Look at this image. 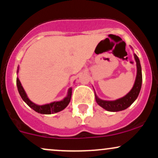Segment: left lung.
Here are the masks:
<instances>
[{
	"label": "left lung",
	"mask_w": 158,
	"mask_h": 158,
	"mask_svg": "<svg viewBox=\"0 0 158 158\" xmlns=\"http://www.w3.org/2000/svg\"><path fill=\"white\" fill-rule=\"evenodd\" d=\"M134 56H135L136 64H137V76H136L133 88L126 96H124L122 98H119L118 99H116V100L108 101L99 99L97 96V94H95L96 102L99 106H101L106 110L116 112L126 109L135 102L138 97L141 89V86H142V70H141V65L139 58L135 53H134Z\"/></svg>",
	"instance_id": "1"
}]
</instances>
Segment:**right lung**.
Masks as SVG:
<instances>
[{"label":"right lung","mask_w":158,"mask_h":158,"mask_svg":"<svg viewBox=\"0 0 158 158\" xmlns=\"http://www.w3.org/2000/svg\"><path fill=\"white\" fill-rule=\"evenodd\" d=\"M19 66L18 67L17 73H19ZM16 84H17V88L18 90H19V93L20 94V96H21V97L22 98L23 100L27 103V106H30L32 109H33L35 111L38 112V113L39 114H51L61 111V110H64V108L68 106V104L70 102V99H71L72 88H70L68 89V94H67L66 97H65L62 100L56 101V102L48 103V104L39 106V105H37L35 104V103L32 102V101L29 99L26 92H25L22 85H21V83L19 80V77H17V79H16Z\"/></svg>","instance_id":"obj_1"}]
</instances>
